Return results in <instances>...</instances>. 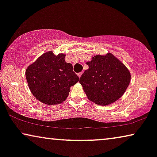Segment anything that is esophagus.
<instances>
[{"label": "esophagus", "instance_id": "1", "mask_svg": "<svg viewBox=\"0 0 157 157\" xmlns=\"http://www.w3.org/2000/svg\"><path fill=\"white\" fill-rule=\"evenodd\" d=\"M82 74H83V72H81V73H78V76L79 77V78H80V77L81 76V75H82Z\"/></svg>", "mask_w": 157, "mask_h": 157}]
</instances>
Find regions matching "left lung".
Listing matches in <instances>:
<instances>
[{
	"mask_svg": "<svg viewBox=\"0 0 157 157\" xmlns=\"http://www.w3.org/2000/svg\"><path fill=\"white\" fill-rule=\"evenodd\" d=\"M86 64L89 69L82 74L79 83L91 101L107 106L123 96L130 83L131 74L121 61L107 53L92 56Z\"/></svg>",
	"mask_w": 157,
	"mask_h": 157,
	"instance_id": "1",
	"label": "left lung"
}]
</instances>
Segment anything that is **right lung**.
Wrapping results in <instances>:
<instances>
[{
    "label": "right lung",
    "instance_id": "obj_1",
    "mask_svg": "<svg viewBox=\"0 0 157 157\" xmlns=\"http://www.w3.org/2000/svg\"><path fill=\"white\" fill-rule=\"evenodd\" d=\"M66 55L53 51L44 53L28 66L25 78L36 99L47 105L61 104L67 98L70 88L78 82L71 63L65 61Z\"/></svg>",
    "mask_w": 157,
    "mask_h": 157
}]
</instances>
